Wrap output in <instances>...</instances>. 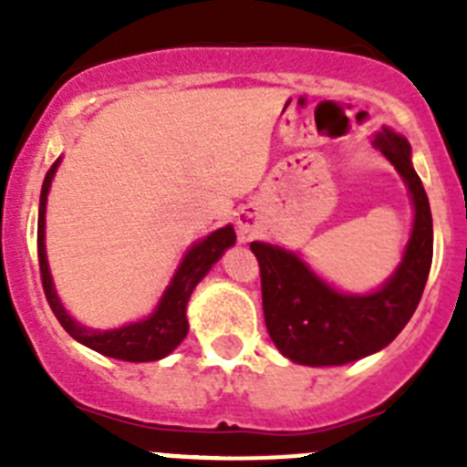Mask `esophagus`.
I'll list each match as a JSON object with an SVG mask.
<instances>
[{
	"mask_svg": "<svg viewBox=\"0 0 467 467\" xmlns=\"http://www.w3.org/2000/svg\"><path fill=\"white\" fill-rule=\"evenodd\" d=\"M236 224H238V234H241V238L243 241H247V238L253 236L259 226V210L254 208V205H245V208H241Z\"/></svg>",
	"mask_w": 467,
	"mask_h": 467,
	"instance_id": "esophagus-1",
	"label": "esophagus"
}]
</instances>
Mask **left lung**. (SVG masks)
Instances as JSON below:
<instances>
[{"instance_id":"obj_1","label":"left lung","mask_w":467,"mask_h":467,"mask_svg":"<svg viewBox=\"0 0 467 467\" xmlns=\"http://www.w3.org/2000/svg\"><path fill=\"white\" fill-rule=\"evenodd\" d=\"M414 201V231L402 264L381 290L350 296L332 290L308 266L278 245L250 243L262 275V306L269 337L285 358L311 367L346 365L372 356L398 337L414 316L432 264V214L411 150L383 128L374 140Z\"/></svg>"}]
</instances>
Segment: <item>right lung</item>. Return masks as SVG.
<instances>
[{
	"label": "right lung",
	"mask_w": 467,
	"mask_h": 467,
	"mask_svg": "<svg viewBox=\"0 0 467 467\" xmlns=\"http://www.w3.org/2000/svg\"><path fill=\"white\" fill-rule=\"evenodd\" d=\"M57 161L48 168L44 184H41V198H39V224H36V253H39V274H41V287L47 295L48 306L56 313L57 323L63 325L65 332L69 337L79 341V344L88 346V348L98 350L107 358H117V360L128 362H150L166 358L168 353L182 344V339L189 332L187 323V301L192 296L193 287L198 280L203 278L217 259L222 257L226 247L234 245L236 234L231 226L217 229L203 238L201 243L192 247L187 257L182 259L180 269H177L175 278L171 280L168 290L161 296L159 306L151 313L147 320L140 323H130L126 327L109 329V332H98V329H88L84 325L74 323L67 311L63 308L60 299H57L56 290H53L51 274H48L47 264V250H44V213H47V196L51 189V180L56 175Z\"/></svg>",
	"instance_id": "add662e5"
}]
</instances>
